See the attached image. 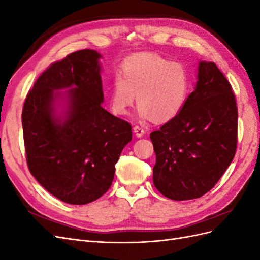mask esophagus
I'll use <instances>...</instances> for the list:
<instances>
[{"label": "esophagus", "instance_id": "esophagus-1", "mask_svg": "<svg viewBox=\"0 0 260 260\" xmlns=\"http://www.w3.org/2000/svg\"><path fill=\"white\" fill-rule=\"evenodd\" d=\"M133 131H135L136 136L138 138H142L144 136V133H145V130L142 127H140V125H136V127L133 128Z\"/></svg>", "mask_w": 260, "mask_h": 260}]
</instances>
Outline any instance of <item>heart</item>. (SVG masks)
I'll return each mask as SVG.
<instances>
[{"label":"heart","mask_w":260,"mask_h":260,"mask_svg":"<svg viewBox=\"0 0 260 260\" xmlns=\"http://www.w3.org/2000/svg\"><path fill=\"white\" fill-rule=\"evenodd\" d=\"M109 93L115 115L123 116L136 102L142 119L168 121L182 111L191 90V78L180 62L156 54H140L125 60Z\"/></svg>","instance_id":"b5f03b06"}]
</instances>
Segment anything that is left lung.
I'll return each mask as SVG.
<instances>
[{"label": "left lung", "mask_w": 260, "mask_h": 260, "mask_svg": "<svg viewBox=\"0 0 260 260\" xmlns=\"http://www.w3.org/2000/svg\"><path fill=\"white\" fill-rule=\"evenodd\" d=\"M153 182L174 201L210 191L235 155L238 107L232 88L215 62L201 60L198 81L175 118L153 131Z\"/></svg>", "instance_id": "obj_1"}]
</instances>
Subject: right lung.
<instances>
[{
    "mask_svg": "<svg viewBox=\"0 0 260 260\" xmlns=\"http://www.w3.org/2000/svg\"><path fill=\"white\" fill-rule=\"evenodd\" d=\"M100 58L81 50L54 62L25 101L21 122L29 170L55 198L85 205L105 194L131 125L102 107ZM65 90V92H60Z\"/></svg>",
    "mask_w": 260,
    "mask_h": 260,
    "instance_id": "right-lung-1",
    "label": "right lung"
}]
</instances>
